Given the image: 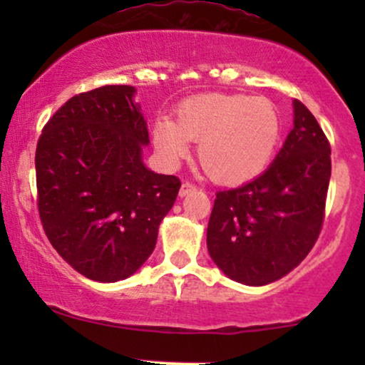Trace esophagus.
Segmentation results:
<instances>
[{"instance_id": "obj_1", "label": "esophagus", "mask_w": 365, "mask_h": 365, "mask_svg": "<svg viewBox=\"0 0 365 365\" xmlns=\"http://www.w3.org/2000/svg\"><path fill=\"white\" fill-rule=\"evenodd\" d=\"M195 190H197V185H194L192 182L182 183V187H180V197H185L190 194V192H195Z\"/></svg>"}]
</instances>
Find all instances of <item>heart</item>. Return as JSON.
<instances>
[{"label":"heart","instance_id":"obj_1","mask_svg":"<svg viewBox=\"0 0 365 365\" xmlns=\"http://www.w3.org/2000/svg\"><path fill=\"white\" fill-rule=\"evenodd\" d=\"M279 130V115L269 99L204 94L180 104L175 121H154L153 140L170 165L187 156L188 140L199 142L197 156L209 177L220 183H244L269 165Z\"/></svg>","mask_w":365,"mask_h":365}]
</instances>
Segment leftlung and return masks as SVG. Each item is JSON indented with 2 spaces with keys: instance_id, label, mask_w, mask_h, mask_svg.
<instances>
[{
  "instance_id": "obj_1",
  "label": "left lung",
  "mask_w": 365,
  "mask_h": 365,
  "mask_svg": "<svg viewBox=\"0 0 365 365\" xmlns=\"http://www.w3.org/2000/svg\"><path fill=\"white\" fill-rule=\"evenodd\" d=\"M329 177V142L295 99L293 128L269 168L216 194L207 225V250L216 266L250 287L290 273L319 237Z\"/></svg>"
}]
</instances>
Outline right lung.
I'll use <instances>...</instances> for the list:
<instances>
[{
    "mask_svg": "<svg viewBox=\"0 0 365 365\" xmlns=\"http://www.w3.org/2000/svg\"><path fill=\"white\" fill-rule=\"evenodd\" d=\"M133 94L132 86H104L73 96L37 140L46 237L75 271L101 283L128 278L148 261L182 185L142 163L149 133Z\"/></svg>",
    "mask_w": 365,
    "mask_h": 365,
    "instance_id": "obj_1",
    "label": "right lung"
}]
</instances>
